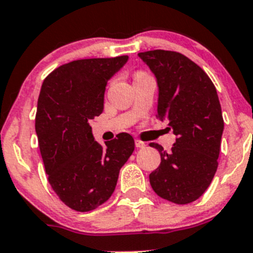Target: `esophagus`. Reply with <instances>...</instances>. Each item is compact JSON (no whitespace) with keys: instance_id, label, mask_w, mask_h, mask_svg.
I'll list each match as a JSON object with an SVG mask.
<instances>
[{"instance_id":"esophagus-1","label":"esophagus","mask_w":253,"mask_h":253,"mask_svg":"<svg viewBox=\"0 0 253 253\" xmlns=\"http://www.w3.org/2000/svg\"><path fill=\"white\" fill-rule=\"evenodd\" d=\"M135 146H136V148L143 149V148H145V143H144V141H141V140H139V139H136V140H135Z\"/></svg>"}]
</instances>
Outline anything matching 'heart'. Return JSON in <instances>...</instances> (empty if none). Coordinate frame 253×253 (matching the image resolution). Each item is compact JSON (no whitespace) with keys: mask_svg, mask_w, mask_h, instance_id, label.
Masks as SVG:
<instances>
[{"mask_svg":"<svg viewBox=\"0 0 253 253\" xmlns=\"http://www.w3.org/2000/svg\"><path fill=\"white\" fill-rule=\"evenodd\" d=\"M143 76H146V73H145V72H141V71H139V72H136V73H135V76H134V78H135V77H143Z\"/></svg>","mask_w":253,"mask_h":253,"instance_id":"1","label":"heart"}]
</instances>
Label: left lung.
Instances as JSON below:
<instances>
[{"mask_svg": "<svg viewBox=\"0 0 253 253\" xmlns=\"http://www.w3.org/2000/svg\"><path fill=\"white\" fill-rule=\"evenodd\" d=\"M156 77L158 114L176 135L171 150L156 143L161 163L149 175L160 197L179 205L197 200L217 170L223 119L217 92L208 74L184 54L155 49L138 54Z\"/></svg>", "mask_w": 253, "mask_h": 253, "instance_id": "1", "label": "left lung"}]
</instances>
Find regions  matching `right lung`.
<instances>
[{"label":"right lung","mask_w":253,"mask_h":253,"mask_svg":"<svg viewBox=\"0 0 253 253\" xmlns=\"http://www.w3.org/2000/svg\"><path fill=\"white\" fill-rule=\"evenodd\" d=\"M128 56L78 59L48 74L41 88L36 133L48 181L72 210L92 211L112 196L123 165L133 154L130 134L100 145L90 122L104 108L108 81Z\"/></svg>","instance_id":"1"}]
</instances>
